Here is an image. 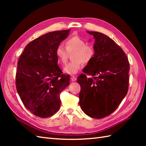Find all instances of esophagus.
<instances>
[{
	"label": "esophagus",
	"mask_w": 146,
	"mask_h": 146,
	"mask_svg": "<svg viewBox=\"0 0 146 146\" xmlns=\"http://www.w3.org/2000/svg\"><path fill=\"white\" fill-rule=\"evenodd\" d=\"M71 81H72V82H75L76 80V77L75 76H74V75L71 76Z\"/></svg>",
	"instance_id": "esophagus-1"
}]
</instances>
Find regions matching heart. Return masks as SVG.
Returning <instances> with one entry per match:
<instances>
[{"instance_id": "b5f03b06", "label": "heart", "mask_w": 146, "mask_h": 146, "mask_svg": "<svg viewBox=\"0 0 146 146\" xmlns=\"http://www.w3.org/2000/svg\"><path fill=\"white\" fill-rule=\"evenodd\" d=\"M66 48L62 44L57 46L56 49L58 61L61 64L66 63L68 53L72 55V61L66 64L63 71L69 75H75L81 70L83 63L88 64L92 61L95 54V48L93 46L87 44L86 41L80 36H75L66 41Z\"/></svg>"}]
</instances>
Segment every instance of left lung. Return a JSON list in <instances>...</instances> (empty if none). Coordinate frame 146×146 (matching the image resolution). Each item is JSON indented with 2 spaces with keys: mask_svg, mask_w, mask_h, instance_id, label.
<instances>
[{
  "mask_svg": "<svg viewBox=\"0 0 146 146\" xmlns=\"http://www.w3.org/2000/svg\"><path fill=\"white\" fill-rule=\"evenodd\" d=\"M86 32L95 38V54L77 78L81 86L79 104L89 117L102 119L113 113L127 94L129 62L113 39L101 33Z\"/></svg>",
  "mask_w": 146,
  "mask_h": 146,
  "instance_id": "8db88e82",
  "label": "left lung"
}]
</instances>
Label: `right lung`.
<instances>
[{
	"label": "right lung",
	"mask_w": 146,
	"mask_h": 146,
	"mask_svg": "<svg viewBox=\"0 0 146 146\" xmlns=\"http://www.w3.org/2000/svg\"><path fill=\"white\" fill-rule=\"evenodd\" d=\"M70 29L42 35L27 44L17 62L15 86L24 106L33 114L47 118L60 109V95L70 84L58 65L56 49Z\"/></svg>",
	"instance_id": "1"
}]
</instances>
